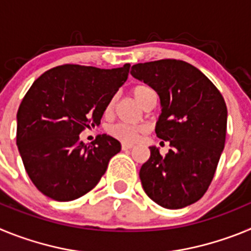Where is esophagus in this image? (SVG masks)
<instances>
[{
	"label": "esophagus",
	"mask_w": 251,
	"mask_h": 251,
	"mask_svg": "<svg viewBox=\"0 0 251 251\" xmlns=\"http://www.w3.org/2000/svg\"><path fill=\"white\" fill-rule=\"evenodd\" d=\"M132 147H133V145H130V143H122V150L123 151H128V150H130Z\"/></svg>",
	"instance_id": "esophagus-1"
}]
</instances>
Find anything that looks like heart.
Wrapping results in <instances>:
<instances>
[{"label":"heart","mask_w":251,"mask_h":251,"mask_svg":"<svg viewBox=\"0 0 251 251\" xmlns=\"http://www.w3.org/2000/svg\"><path fill=\"white\" fill-rule=\"evenodd\" d=\"M151 93H154L151 86L145 85V84H139V85H136L132 89V94L133 97L136 98V100L138 101L139 104L143 101V99L147 97L148 94ZM112 101L108 104V108L106 110L110 109V106H112ZM143 128L138 127V126H130V124H124V123H118L113 126L110 128V134L114 136L115 138H118L119 141L124 142V143H133V142H136L137 139L141 137V134L143 133Z\"/></svg>","instance_id":"1"}]
</instances>
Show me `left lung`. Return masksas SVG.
I'll return each mask as SVG.
<instances>
[{
    "mask_svg": "<svg viewBox=\"0 0 251 251\" xmlns=\"http://www.w3.org/2000/svg\"><path fill=\"white\" fill-rule=\"evenodd\" d=\"M130 74L158 94L156 134L171 147L166 156L150 147L139 171L143 190L162 207H186L200 200L214 178L225 146V100L206 75L182 60L136 64Z\"/></svg>",
    "mask_w": 251,
    "mask_h": 251,
    "instance_id": "1",
    "label": "left lung"
}]
</instances>
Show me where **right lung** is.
I'll return each instance as SVG.
<instances>
[{"label": "right lung", "instance_id": "right-lung-1", "mask_svg": "<svg viewBox=\"0 0 251 251\" xmlns=\"http://www.w3.org/2000/svg\"><path fill=\"white\" fill-rule=\"evenodd\" d=\"M129 64L117 69L56 66L31 85L17 112L16 143L28 177L55 201L79 199L98 185L121 143L106 134L85 146L79 134L100 124Z\"/></svg>", "mask_w": 251, "mask_h": 251}]
</instances>
